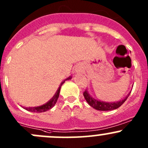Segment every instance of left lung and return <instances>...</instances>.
Instances as JSON below:
<instances>
[{
	"mask_svg": "<svg viewBox=\"0 0 148 148\" xmlns=\"http://www.w3.org/2000/svg\"><path fill=\"white\" fill-rule=\"evenodd\" d=\"M83 95L88 104H89L91 107H93L94 109H95V110H99V111H110V110H116V109H117L118 107H120V106L126 101V99H127L129 95H130V92H129L127 96L125 97L123 99H120V101L112 102H104V101H100L95 99L93 97L91 96L90 94L88 92L87 89H86V90L84 92Z\"/></svg>",
	"mask_w": 148,
	"mask_h": 148,
	"instance_id": "obj_1",
	"label": "left lung"
}]
</instances>
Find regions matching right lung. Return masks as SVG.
<instances>
[{"instance_id": "1", "label": "right lung", "mask_w": 148, "mask_h": 148, "mask_svg": "<svg viewBox=\"0 0 148 148\" xmlns=\"http://www.w3.org/2000/svg\"><path fill=\"white\" fill-rule=\"evenodd\" d=\"M71 79V77H69L67 79H64V81L62 82L61 83V84L59 85V87L58 88L57 91H56L55 95L53 96V97H52L49 102H46V104H43V105H41V106H38V107H23V108H24L25 110H28V111L32 112H44L48 111V110H51V109L55 104H56V102H57V99L58 98H59V93H60V89H61V87H62V84L65 82V81H66V80H69V79Z\"/></svg>"}]
</instances>
